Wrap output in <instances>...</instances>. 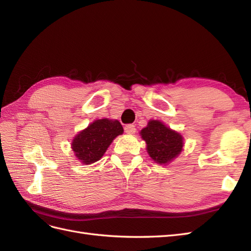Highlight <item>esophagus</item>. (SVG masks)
I'll use <instances>...</instances> for the list:
<instances>
[{
	"mask_svg": "<svg viewBox=\"0 0 251 251\" xmlns=\"http://www.w3.org/2000/svg\"><path fill=\"white\" fill-rule=\"evenodd\" d=\"M125 132H126V134L133 135V134H135V132H136V127H135V126H133V125H127V126H125Z\"/></svg>",
	"mask_w": 251,
	"mask_h": 251,
	"instance_id": "1",
	"label": "esophagus"
}]
</instances>
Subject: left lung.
<instances>
[{
  "mask_svg": "<svg viewBox=\"0 0 251 251\" xmlns=\"http://www.w3.org/2000/svg\"><path fill=\"white\" fill-rule=\"evenodd\" d=\"M139 134L147 143L148 154L157 164H169L183 150V136L160 120H150Z\"/></svg>",
  "mask_w": 251,
  "mask_h": 251,
  "instance_id": "1",
  "label": "left lung"
}]
</instances>
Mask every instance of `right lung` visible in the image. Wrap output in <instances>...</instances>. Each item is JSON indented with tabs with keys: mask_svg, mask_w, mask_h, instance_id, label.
<instances>
[{
	"mask_svg": "<svg viewBox=\"0 0 251 251\" xmlns=\"http://www.w3.org/2000/svg\"><path fill=\"white\" fill-rule=\"evenodd\" d=\"M124 133L116 119H96L81 130L71 142L73 153L82 164H92L103 156L110 144Z\"/></svg>",
	"mask_w": 251,
	"mask_h": 251,
	"instance_id": "right-lung-1",
	"label": "right lung"
}]
</instances>
